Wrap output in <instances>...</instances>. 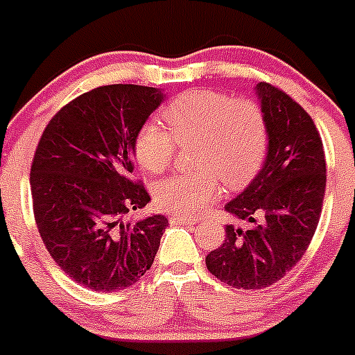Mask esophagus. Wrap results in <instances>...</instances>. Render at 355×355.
Listing matches in <instances>:
<instances>
[{"label":"esophagus","mask_w":355,"mask_h":355,"mask_svg":"<svg viewBox=\"0 0 355 355\" xmlns=\"http://www.w3.org/2000/svg\"><path fill=\"white\" fill-rule=\"evenodd\" d=\"M168 222H171V225H193V223H197V220L195 218L181 216V214H172L168 218Z\"/></svg>","instance_id":"obj_1"}]
</instances>
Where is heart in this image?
<instances>
[{
    "label": "heart",
    "instance_id": "heart-1",
    "mask_svg": "<svg viewBox=\"0 0 355 355\" xmlns=\"http://www.w3.org/2000/svg\"><path fill=\"white\" fill-rule=\"evenodd\" d=\"M168 130L148 119L133 139V153L144 171L158 174L171 165L175 142L197 141L193 160L200 168L168 175L155 187V200L164 211L195 216L229 188L252 181L268 153V121L259 105L236 100L230 93L190 89L162 110Z\"/></svg>",
    "mask_w": 355,
    "mask_h": 355
}]
</instances>
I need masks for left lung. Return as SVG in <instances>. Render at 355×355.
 I'll list each match as a JSON object with an SVG mask.
<instances>
[{
  "label": "left lung",
  "mask_w": 355,
  "mask_h": 355,
  "mask_svg": "<svg viewBox=\"0 0 355 355\" xmlns=\"http://www.w3.org/2000/svg\"><path fill=\"white\" fill-rule=\"evenodd\" d=\"M268 121L266 162L227 213L252 223L225 227V241L207 253L218 279L245 291L276 284L308 250L326 193V156L320 133L306 110L278 87H255Z\"/></svg>",
  "instance_id": "1"
}]
</instances>
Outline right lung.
Instances as JSON below:
<instances>
[{"instance_id": "1", "label": "right lung", "mask_w": 355, "mask_h": 355, "mask_svg": "<svg viewBox=\"0 0 355 355\" xmlns=\"http://www.w3.org/2000/svg\"><path fill=\"white\" fill-rule=\"evenodd\" d=\"M156 87L100 86L60 109L42 133L31 165L38 232L58 266L83 287H130L151 268L164 214L123 222L151 200L132 181L133 139L164 102Z\"/></svg>"}]
</instances>
